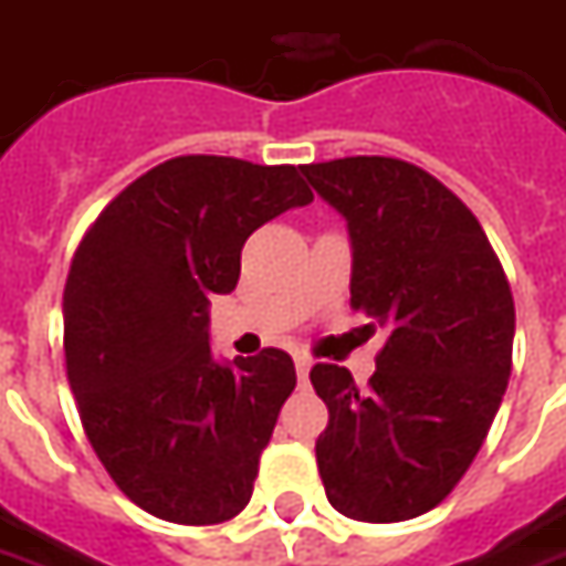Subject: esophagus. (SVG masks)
<instances>
[{
    "mask_svg": "<svg viewBox=\"0 0 566 566\" xmlns=\"http://www.w3.org/2000/svg\"><path fill=\"white\" fill-rule=\"evenodd\" d=\"M294 365H297L300 384H306V375H310V368H313V359H310V356H297V359H294Z\"/></svg>",
    "mask_w": 566,
    "mask_h": 566,
    "instance_id": "obj_1",
    "label": "esophagus"
}]
</instances>
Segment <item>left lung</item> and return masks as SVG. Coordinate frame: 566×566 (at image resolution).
Returning <instances> with one entry per match:
<instances>
[{"mask_svg": "<svg viewBox=\"0 0 566 566\" xmlns=\"http://www.w3.org/2000/svg\"><path fill=\"white\" fill-rule=\"evenodd\" d=\"M303 176L347 219L349 306L390 332L365 390L313 365L328 406L318 474L353 521H409L459 486L493 428L514 347L509 275L474 213L415 164L363 154Z\"/></svg>", "mask_w": 566, "mask_h": 566, "instance_id": "8db88e82", "label": "left lung"}]
</instances>
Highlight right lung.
Segmentation results:
<instances>
[{
	"mask_svg": "<svg viewBox=\"0 0 566 566\" xmlns=\"http://www.w3.org/2000/svg\"><path fill=\"white\" fill-rule=\"evenodd\" d=\"M303 167L186 154L123 188L64 284V363L98 461L160 521L210 526L251 502L294 359L213 363L207 306L229 294L263 222L313 201Z\"/></svg>",
	"mask_w": 566,
	"mask_h": 566,
	"instance_id": "right-lung-1",
	"label": "right lung"
}]
</instances>
